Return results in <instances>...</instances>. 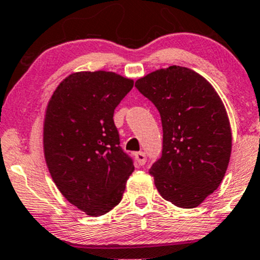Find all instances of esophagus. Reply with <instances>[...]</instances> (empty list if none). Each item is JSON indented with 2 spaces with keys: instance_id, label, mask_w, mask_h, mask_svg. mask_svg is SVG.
I'll return each instance as SVG.
<instances>
[{
  "instance_id": "obj_1",
  "label": "esophagus",
  "mask_w": 260,
  "mask_h": 260,
  "mask_svg": "<svg viewBox=\"0 0 260 260\" xmlns=\"http://www.w3.org/2000/svg\"><path fill=\"white\" fill-rule=\"evenodd\" d=\"M136 160L139 165H144L145 161H147V156H145V153H143V152L136 153Z\"/></svg>"
}]
</instances>
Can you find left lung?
I'll use <instances>...</instances> for the list:
<instances>
[{
  "instance_id": "left-lung-1",
  "label": "left lung",
  "mask_w": 260,
  "mask_h": 260,
  "mask_svg": "<svg viewBox=\"0 0 260 260\" xmlns=\"http://www.w3.org/2000/svg\"><path fill=\"white\" fill-rule=\"evenodd\" d=\"M162 125L161 156L149 174L162 199L198 207L221 184L232 149L226 108L212 85L182 67L159 69L136 81Z\"/></svg>"
}]
</instances>
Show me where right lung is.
<instances>
[{
	"label": "right lung",
	"instance_id": "obj_1",
	"mask_svg": "<svg viewBox=\"0 0 260 260\" xmlns=\"http://www.w3.org/2000/svg\"><path fill=\"white\" fill-rule=\"evenodd\" d=\"M133 80L111 71H80L64 79L45 111L43 145L48 169L65 199L88 216L119 204L133 160L119 147L115 108Z\"/></svg>",
	"mask_w": 260,
	"mask_h": 260
}]
</instances>
